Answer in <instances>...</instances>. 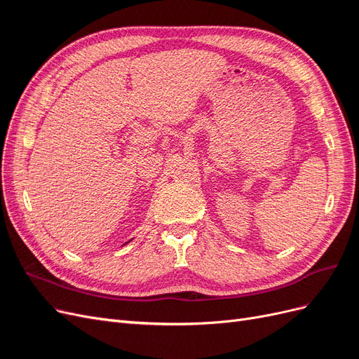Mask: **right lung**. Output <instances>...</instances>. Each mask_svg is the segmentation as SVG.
I'll use <instances>...</instances> for the list:
<instances>
[{
    "label": "right lung",
    "mask_w": 359,
    "mask_h": 359,
    "mask_svg": "<svg viewBox=\"0 0 359 359\" xmlns=\"http://www.w3.org/2000/svg\"><path fill=\"white\" fill-rule=\"evenodd\" d=\"M130 241H132V240H130Z\"/></svg>",
    "instance_id": "1"
}]
</instances>
